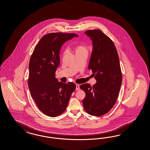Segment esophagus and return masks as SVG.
<instances>
[{"mask_svg": "<svg viewBox=\"0 0 150 150\" xmlns=\"http://www.w3.org/2000/svg\"><path fill=\"white\" fill-rule=\"evenodd\" d=\"M80 89V86L79 84H76V90L78 91Z\"/></svg>", "mask_w": 150, "mask_h": 150, "instance_id": "1", "label": "esophagus"}]
</instances>
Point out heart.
Instances as JSON below:
<instances>
[{
	"mask_svg": "<svg viewBox=\"0 0 150 150\" xmlns=\"http://www.w3.org/2000/svg\"><path fill=\"white\" fill-rule=\"evenodd\" d=\"M75 50L76 53L80 52H87V50L86 49L85 46L81 45L76 46L75 48Z\"/></svg>",
	"mask_w": 150,
	"mask_h": 150,
	"instance_id": "obj_1",
	"label": "heart"
}]
</instances>
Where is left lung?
<instances>
[{
  "label": "left lung",
  "mask_w": 150,
  "mask_h": 150,
  "mask_svg": "<svg viewBox=\"0 0 150 150\" xmlns=\"http://www.w3.org/2000/svg\"><path fill=\"white\" fill-rule=\"evenodd\" d=\"M92 41L88 69L92 70L97 83H85L80 87L86 93L82 100L84 109L94 116L108 113L117 99L122 76L119 57L113 41L100 30H86Z\"/></svg>",
  "instance_id": "8db88e82"
}]
</instances>
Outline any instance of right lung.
I'll use <instances>...</instances> for the list:
<instances>
[{"instance_id": "add662e5", "label": "right lung", "mask_w": 150, "mask_h": 150, "mask_svg": "<svg viewBox=\"0 0 150 150\" xmlns=\"http://www.w3.org/2000/svg\"><path fill=\"white\" fill-rule=\"evenodd\" d=\"M77 37L75 33L46 34L39 41L30 57L29 89L39 109L50 117H57L64 112L76 88L73 82H58L55 73L60 64L62 45Z\"/></svg>"}]
</instances>
